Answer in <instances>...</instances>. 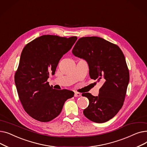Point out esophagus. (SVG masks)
Listing matches in <instances>:
<instances>
[{
    "label": "esophagus",
    "instance_id": "esophagus-1",
    "mask_svg": "<svg viewBox=\"0 0 147 147\" xmlns=\"http://www.w3.org/2000/svg\"><path fill=\"white\" fill-rule=\"evenodd\" d=\"M81 95V94L80 93H79V92H75L74 94V96L75 97H78V96H80Z\"/></svg>",
    "mask_w": 147,
    "mask_h": 147
}]
</instances>
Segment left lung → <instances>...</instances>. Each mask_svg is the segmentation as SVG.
I'll use <instances>...</instances> for the list:
<instances>
[{
	"label": "left lung",
	"instance_id": "obj_1",
	"mask_svg": "<svg viewBox=\"0 0 147 147\" xmlns=\"http://www.w3.org/2000/svg\"><path fill=\"white\" fill-rule=\"evenodd\" d=\"M72 53L87 61L92 79L104 82L98 96L82 94L89 101L84 115L95 123L109 121L121 109L126 94L129 72L124 54L117 45L96 36L80 38Z\"/></svg>",
	"mask_w": 147,
	"mask_h": 147
}]
</instances>
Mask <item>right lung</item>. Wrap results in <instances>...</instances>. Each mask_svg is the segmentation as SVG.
Masks as SVG:
<instances>
[{
  "instance_id": "obj_1",
  "label": "right lung",
  "mask_w": 147,
  "mask_h": 147,
  "mask_svg": "<svg viewBox=\"0 0 147 147\" xmlns=\"http://www.w3.org/2000/svg\"><path fill=\"white\" fill-rule=\"evenodd\" d=\"M77 39L76 36L43 35L22 49L15 83L23 108L34 119L51 121L60 114L67 99L74 96L71 90L53 89L47 80Z\"/></svg>"
}]
</instances>
